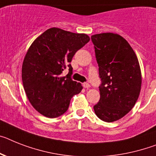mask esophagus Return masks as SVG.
Here are the masks:
<instances>
[{
    "mask_svg": "<svg viewBox=\"0 0 156 156\" xmlns=\"http://www.w3.org/2000/svg\"><path fill=\"white\" fill-rule=\"evenodd\" d=\"M83 86H84V88L88 89L90 87V85L89 83H87V82H85V83H83Z\"/></svg>",
    "mask_w": 156,
    "mask_h": 156,
    "instance_id": "1",
    "label": "esophagus"
}]
</instances>
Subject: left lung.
Instances as JSON below:
<instances>
[{
	"label": "left lung",
	"instance_id": "1",
	"mask_svg": "<svg viewBox=\"0 0 156 156\" xmlns=\"http://www.w3.org/2000/svg\"><path fill=\"white\" fill-rule=\"evenodd\" d=\"M91 40L101 80L100 100L94 106V112L103 121H116L133 108L140 93L138 58L127 40L118 34H96Z\"/></svg>",
	"mask_w": 156,
	"mask_h": 156
}]
</instances>
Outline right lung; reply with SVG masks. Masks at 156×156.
Listing matches in <instances>:
<instances>
[{
	"label": "right lung",
	"mask_w": 156,
	"mask_h": 156,
	"mask_svg": "<svg viewBox=\"0 0 156 156\" xmlns=\"http://www.w3.org/2000/svg\"><path fill=\"white\" fill-rule=\"evenodd\" d=\"M89 41L86 34L51 27L30 46L22 65V81L30 103L40 114L49 118L61 116L69 108L72 97L82 91L81 83L70 78V62ZM66 67L69 73L62 77Z\"/></svg>",
	"instance_id": "right-lung-1"
}]
</instances>
